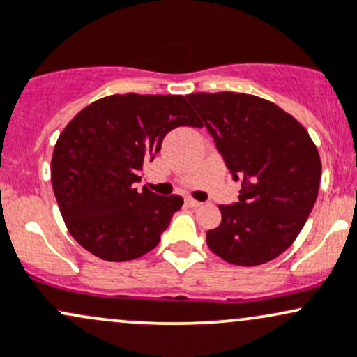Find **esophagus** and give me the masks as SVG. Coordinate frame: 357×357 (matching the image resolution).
<instances>
[{
	"instance_id": "1",
	"label": "esophagus",
	"mask_w": 357,
	"mask_h": 357,
	"mask_svg": "<svg viewBox=\"0 0 357 357\" xmlns=\"http://www.w3.org/2000/svg\"><path fill=\"white\" fill-rule=\"evenodd\" d=\"M186 204L190 205V207H193V208H197V207H202V202H198V200H193V198H188V200H186Z\"/></svg>"
}]
</instances>
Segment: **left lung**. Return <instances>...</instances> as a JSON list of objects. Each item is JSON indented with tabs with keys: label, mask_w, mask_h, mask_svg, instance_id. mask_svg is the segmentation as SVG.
Masks as SVG:
<instances>
[{
	"label": "left lung",
	"mask_w": 357,
	"mask_h": 357,
	"mask_svg": "<svg viewBox=\"0 0 357 357\" xmlns=\"http://www.w3.org/2000/svg\"><path fill=\"white\" fill-rule=\"evenodd\" d=\"M232 174L239 198L219 205L222 220L207 245L232 265L255 267L294 243L313 210L321 178L307 131L270 100L238 92L186 96Z\"/></svg>",
	"instance_id": "left-lung-1"
}]
</instances>
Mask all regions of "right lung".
Returning <instances> with one entry per match:
<instances>
[{
    "label": "right lung",
    "mask_w": 357,
    "mask_h": 357,
    "mask_svg": "<svg viewBox=\"0 0 357 357\" xmlns=\"http://www.w3.org/2000/svg\"><path fill=\"white\" fill-rule=\"evenodd\" d=\"M202 123L183 96H109L89 104L56 142L51 181L75 241L107 261L144 257L160 241L179 195L162 197L140 183L164 137Z\"/></svg>",
    "instance_id": "add662e5"
}]
</instances>
